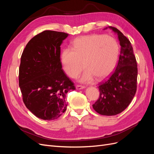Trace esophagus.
<instances>
[{"instance_id":"1","label":"esophagus","mask_w":154,"mask_h":154,"mask_svg":"<svg viewBox=\"0 0 154 154\" xmlns=\"http://www.w3.org/2000/svg\"><path fill=\"white\" fill-rule=\"evenodd\" d=\"M76 89L78 90H80V89H83V88H85V86H83V85H77L76 86Z\"/></svg>"}]
</instances>
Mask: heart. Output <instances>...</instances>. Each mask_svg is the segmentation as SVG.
<instances>
[{
	"instance_id": "b5f03b06",
	"label": "heart",
	"mask_w": 154,
	"mask_h": 154,
	"mask_svg": "<svg viewBox=\"0 0 154 154\" xmlns=\"http://www.w3.org/2000/svg\"><path fill=\"white\" fill-rule=\"evenodd\" d=\"M119 45L114 38L105 35L82 36L72 42V48L62 50L60 58L64 71L76 78L83 67L82 83H90L96 77L103 80L112 73L117 65Z\"/></svg>"
}]
</instances>
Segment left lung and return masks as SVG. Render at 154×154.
<instances>
[{
  "label": "left lung",
  "mask_w": 154,
  "mask_h": 154,
  "mask_svg": "<svg viewBox=\"0 0 154 154\" xmlns=\"http://www.w3.org/2000/svg\"><path fill=\"white\" fill-rule=\"evenodd\" d=\"M109 28L118 36L121 45L119 61L110 77L100 83V97L92 107L101 115L114 116L127 108L136 94L137 65L129 40L116 27Z\"/></svg>",
  "instance_id": "1"
}]
</instances>
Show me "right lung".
<instances>
[{
  "label": "right lung",
  "instance_id": "add662e5",
  "mask_svg": "<svg viewBox=\"0 0 154 154\" xmlns=\"http://www.w3.org/2000/svg\"><path fill=\"white\" fill-rule=\"evenodd\" d=\"M68 35L44 31L29 41L21 56L18 81L22 100L42 119H58L67 109V92L75 90L60 60V45Z\"/></svg>",
  "mask_w": 154,
  "mask_h": 154
}]
</instances>
